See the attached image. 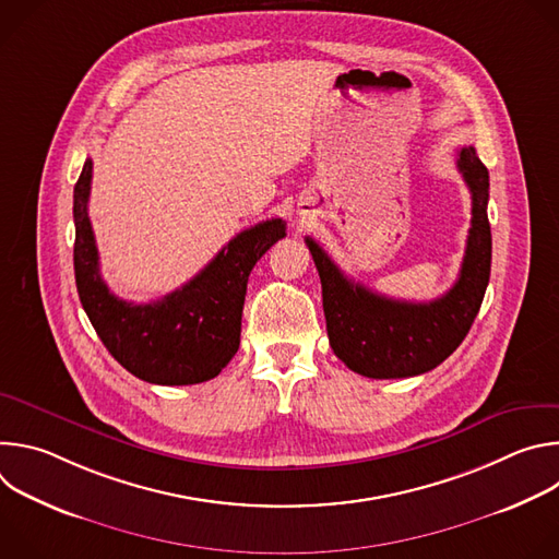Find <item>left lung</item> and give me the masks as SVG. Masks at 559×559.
<instances>
[{
    "label": "left lung",
    "instance_id": "obj_1",
    "mask_svg": "<svg viewBox=\"0 0 559 559\" xmlns=\"http://www.w3.org/2000/svg\"><path fill=\"white\" fill-rule=\"evenodd\" d=\"M457 170L471 192V227L460 276L436 300L376 294L347 278L313 238H305L323 285L330 345L352 371L380 380L420 376L447 360L468 334L491 274L489 170L471 145L457 152Z\"/></svg>",
    "mask_w": 559,
    "mask_h": 559
}]
</instances>
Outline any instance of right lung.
<instances>
[{
    "label": "right lung",
    "instance_id": "1",
    "mask_svg": "<svg viewBox=\"0 0 559 559\" xmlns=\"http://www.w3.org/2000/svg\"><path fill=\"white\" fill-rule=\"evenodd\" d=\"M93 162L74 186V281L91 323L132 376L152 384H197L221 373L241 345L248 278L257 261L285 236V221L270 218L236 234L183 287L145 305L115 296L99 274L88 218Z\"/></svg>",
    "mask_w": 559,
    "mask_h": 559
}]
</instances>
